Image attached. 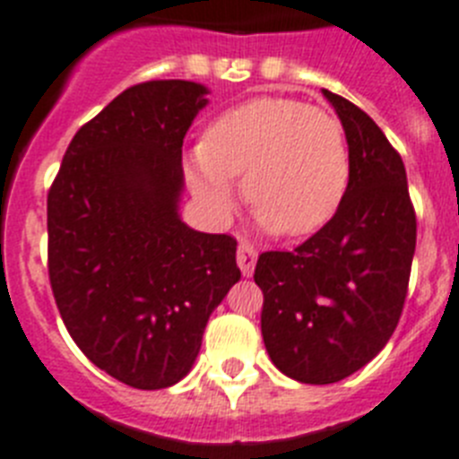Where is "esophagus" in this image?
Segmentation results:
<instances>
[{"instance_id": "34e87169", "label": "esophagus", "mask_w": 459, "mask_h": 459, "mask_svg": "<svg viewBox=\"0 0 459 459\" xmlns=\"http://www.w3.org/2000/svg\"><path fill=\"white\" fill-rule=\"evenodd\" d=\"M256 249H254V245H249V242H240L238 245V265H240L242 274L245 277H252L254 273V265H256Z\"/></svg>"}]
</instances>
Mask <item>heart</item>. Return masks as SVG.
<instances>
[{
    "label": "heart",
    "instance_id": "b5f03b06",
    "mask_svg": "<svg viewBox=\"0 0 459 459\" xmlns=\"http://www.w3.org/2000/svg\"><path fill=\"white\" fill-rule=\"evenodd\" d=\"M258 224L305 238L333 221L351 180L344 126L334 115L289 97H256L224 110L186 161L203 205L229 212L235 178Z\"/></svg>",
    "mask_w": 459,
    "mask_h": 459
}]
</instances>
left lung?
Masks as SVG:
<instances>
[{
	"label": "left lung",
	"mask_w": 459,
	"mask_h": 459,
	"mask_svg": "<svg viewBox=\"0 0 459 459\" xmlns=\"http://www.w3.org/2000/svg\"><path fill=\"white\" fill-rule=\"evenodd\" d=\"M344 126L351 180L328 226L293 252H263L261 333L279 372L325 385L365 368L402 316L416 210L397 150L356 103L324 90Z\"/></svg>",
	"instance_id": "obj_1"
}]
</instances>
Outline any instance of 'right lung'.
Masks as SVG:
<instances>
[{"label":"right lung","instance_id":"1","mask_svg":"<svg viewBox=\"0 0 459 459\" xmlns=\"http://www.w3.org/2000/svg\"><path fill=\"white\" fill-rule=\"evenodd\" d=\"M207 90H125L66 147L48 191V274L62 321L99 369L138 390L189 374L214 307L240 279L235 238L178 214L182 143Z\"/></svg>","mask_w":459,"mask_h":459}]
</instances>
